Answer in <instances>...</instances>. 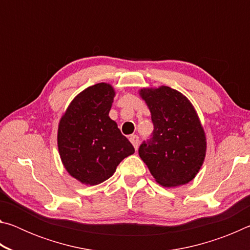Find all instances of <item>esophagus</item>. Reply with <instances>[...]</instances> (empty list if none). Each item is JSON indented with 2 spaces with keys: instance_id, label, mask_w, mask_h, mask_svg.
<instances>
[{
  "instance_id": "34e87169",
  "label": "esophagus",
  "mask_w": 250,
  "mask_h": 250,
  "mask_svg": "<svg viewBox=\"0 0 250 250\" xmlns=\"http://www.w3.org/2000/svg\"><path fill=\"white\" fill-rule=\"evenodd\" d=\"M130 142L132 143V146H134V149L135 150H138V147H139V142H140V140H139V137L138 135H135V134H132V135H130Z\"/></svg>"
}]
</instances>
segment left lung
<instances>
[{"label": "left lung", "mask_w": 250, "mask_h": 250, "mask_svg": "<svg viewBox=\"0 0 250 250\" xmlns=\"http://www.w3.org/2000/svg\"><path fill=\"white\" fill-rule=\"evenodd\" d=\"M154 130L139 147L152 176L166 188L184 185L200 171L206 154V135L195 108L180 91L167 86L142 88Z\"/></svg>", "instance_id": "8db88e82"}]
</instances>
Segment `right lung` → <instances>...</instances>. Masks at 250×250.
Instances as JSON below:
<instances>
[{
	"label": "right lung",
	"mask_w": 250,
	"mask_h": 250,
	"mask_svg": "<svg viewBox=\"0 0 250 250\" xmlns=\"http://www.w3.org/2000/svg\"><path fill=\"white\" fill-rule=\"evenodd\" d=\"M115 96L107 83L88 87L75 97L59 120L57 146L62 166L84 185L108 180L121 161L134 153L109 117Z\"/></svg>",
	"instance_id": "add662e5"
}]
</instances>
